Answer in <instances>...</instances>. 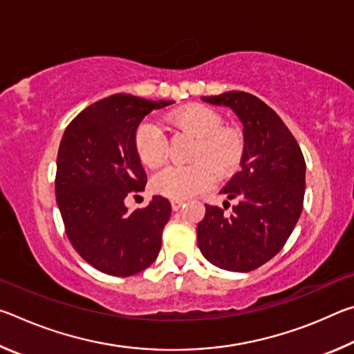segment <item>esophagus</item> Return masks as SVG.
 Instances as JSON below:
<instances>
[{
	"label": "esophagus",
	"instance_id": "34e87169",
	"mask_svg": "<svg viewBox=\"0 0 354 354\" xmlns=\"http://www.w3.org/2000/svg\"><path fill=\"white\" fill-rule=\"evenodd\" d=\"M170 203H171V209H173V211H178V209L184 205L183 200H171Z\"/></svg>",
	"mask_w": 354,
	"mask_h": 354
}]
</instances>
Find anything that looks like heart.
Returning <instances> with one entry per match:
<instances>
[{"instance_id":"obj_1","label":"heart","mask_w":354,"mask_h":354,"mask_svg":"<svg viewBox=\"0 0 354 354\" xmlns=\"http://www.w3.org/2000/svg\"><path fill=\"white\" fill-rule=\"evenodd\" d=\"M171 128L195 137L196 143L189 167H167L151 179L154 194L171 200L190 198L211 187L218 176L237 170L243 156V136L237 128L221 127V117L211 107L190 104L169 117ZM134 145L140 162L158 169L167 158L164 131L151 122H143L136 131Z\"/></svg>"}]
</instances>
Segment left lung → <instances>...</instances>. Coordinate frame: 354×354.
Instances as JSON below:
<instances>
[{"label": "left lung", "instance_id": "obj_1", "mask_svg": "<svg viewBox=\"0 0 354 354\" xmlns=\"http://www.w3.org/2000/svg\"><path fill=\"white\" fill-rule=\"evenodd\" d=\"M226 106L243 127L241 170L220 194L237 198L232 214L206 205L196 226L203 256L227 272H250L270 261L292 234L303 211L306 164L295 137L263 101L247 92L201 97Z\"/></svg>", "mask_w": 354, "mask_h": 354}]
</instances>
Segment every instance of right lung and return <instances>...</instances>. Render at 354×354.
Listing matches in <instances>:
<instances>
[{"mask_svg":"<svg viewBox=\"0 0 354 354\" xmlns=\"http://www.w3.org/2000/svg\"><path fill=\"white\" fill-rule=\"evenodd\" d=\"M173 103L112 95L86 107L62 136L56 201L71 245L100 272L131 277L159 254L170 201L156 195L129 211L124 198L147 184L134 145L137 128L149 112Z\"/></svg>","mask_w":354,"mask_h":354,"instance_id":"1","label":"right lung"}]
</instances>
